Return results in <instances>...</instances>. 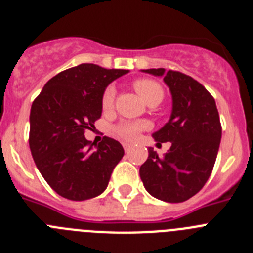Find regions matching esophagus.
I'll return each mask as SVG.
<instances>
[{"label":"esophagus","mask_w":253,"mask_h":253,"mask_svg":"<svg viewBox=\"0 0 253 253\" xmlns=\"http://www.w3.org/2000/svg\"><path fill=\"white\" fill-rule=\"evenodd\" d=\"M123 147H124L125 152H128L129 149H130V144H128V143H124V144H123Z\"/></svg>","instance_id":"34e87169"}]
</instances>
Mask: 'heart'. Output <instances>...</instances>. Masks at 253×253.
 <instances>
[{
  "mask_svg": "<svg viewBox=\"0 0 253 253\" xmlns=\"http://www.w3.org/2000/svg\"><path fill=\"white\" fill-rule=\"evenodd\" d=\"M134 90L137 91L138 95L142 97L147 104L152 102H161L163 99V88L157 81L151 78H138L133 82ZM115 88L114 86H107L102 93L101 104L104 110H109L114 106L115 101ZM146 128V124L140 122H124L115 128L116 135L124 140H131L137 137L140 130Z\"/></svg>",
  "mask_w": 253,
  "mask_h": 253,
  "instance_id": "obj_1",
  "label": "heart"
}]
</instances>
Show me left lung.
Returning a JSON list of instances; mask_svg holds the SVG:
<instances>
[{
  "label": "left lung",
  "mask_w": 253,
  "mask_h": 253,
  "mask_svg": "<svg viewBox=\"0 0 253 253\" xmlns=\"http://www.w3.org/2000/svg\"><path fill=\"white\" fill-rule=\"evenodd\" d=\"M143 72L163 76L172 95V113L169 123L153 133L157 144L171 142V148L163 157L149 148L140 178L154 198L185 202L203 189L215 163L222 138L215 100L202 84L178 71L152 68Z\"/></svg>",
  "instance_id": "left-lung-1"
}]
</instances>
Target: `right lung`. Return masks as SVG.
<instances>
[{
    "instance_id": "obj_1",
    "label": "right lung",
    "mask_w": 253,
    "mask_h": 253,
    "mask_svg": "<svg viewBox=\"0 0 253 253\" xmlns=\"http://www.w3.org/2000/svg\"><path fill=\"white\" fill-rule=\"evenodd\" d=\"M128 69L84 63L50 78L31 105L29 146L38 169L63 198L81 202L104 193L124 156L118 140L84 138L101 118L102 93Z\"/></svg>"
}]
</instances>
